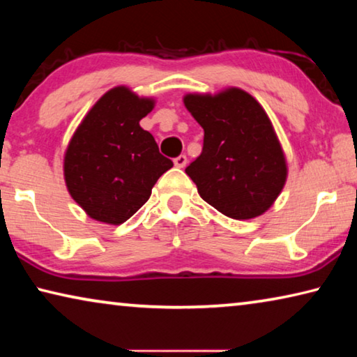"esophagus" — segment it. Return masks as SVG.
Masks as SVG:
<instances>
[{
  "mask_svg": "<svg viewBox=\"0 0 357 357\" xmlns=\"http://www.w3.org/2000/svg\"><path fill=\"white\" fill-rule=\"evenodd\" d=\"M173 162H174V165H176L178 168H183L187 164V155L185 154H179L178 157H174Z\"/></svg>",
  "mask_w": 357,
  "mask_h": 357,
  "instance_id": "1",
  "label": "esophagus"
}]
</instances>
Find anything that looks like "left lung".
<instances>
[{"mask_svg": "<svg viewBox=\"0 0 357 357\" xmlns=\"http://www.w3.org/2000/svg\"><path fill=\"white\" fill-rule=\"evenodd\" d=\"M184 104L204 130L202 154L185 168L198 193L231 219L261 215L287 179L285 155L261 105L238 88L187 94Z\"/></svg>", "mask_w": 357, "mask_h": 357, "instance_id": "8db88e82", "label": "left lung"}]
</instances>
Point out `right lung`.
Returning a JSON list of instances; mask_svg holds the SVG:
<instances>
[{
    "instance_id": "1",
    "label": "right lung",
    "mask_w": 357,
    "mask_h": 357,
    "mask_svg": "<svg viewBox=\"0 0 357 357\" xmlns=\"http://www.w3.org/2000/svg\"><path fill=\"white\" fill-rule=\"evenodd\" d=\"M153 107V100L128 88H113L72 137L64 157L66 184L93 219L113 225L130 219L148 202L155 181L173 167L154 137L140 128Z\"/></svg>"
}]
</instances>
